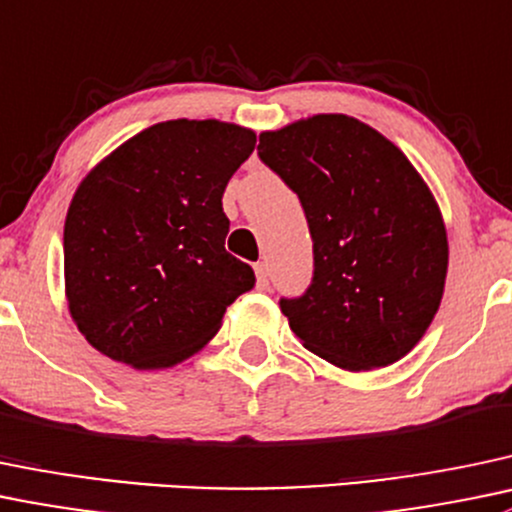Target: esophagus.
<instances>
[{
  "instance_id": "1",
  "label": "esophagus",
  "mask_w": 512,
  "mask_h": 512,
  "mask_svg": "<svg viewBox=\"0 0 512 512\" xmlns=\"http://www.w3.org/2000/svg\"><path fill=\"white\" fill-rule=\"evenodd\" d=\"M255 272H257V287L260 289L270 287V267H267L265 262H257Z\"/></svg>"
}]
</instances>
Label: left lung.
Listing matches in <instances>:
<instances>
[{
	"label": "left lung",
	"instance_id": "8db88e82",
	"mask_svg": "<svg viewBox=\"0 0 512 512\" xmlns=\"http://www.w3.org/2000/svg\"><path fill=\"white\" fill-rule=\"evenodd\" d=\"M257 152L299 196L314 240L309 289L279 299L304 348L351 373L405 358L449 267L441 211L410 159L348 115L262 132Z\"/></svg>",
	"mask_w": 512,
	"mask_h": 512
}]
</instances>
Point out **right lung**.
Segmentation results:
<instances>
[{
	"label": "right lung",
	"mask_w": 512,
	"mask_h": 512,
	"mask_svg": "<svg viewBox=\"0 0 512 512\" xmlns=\"http://www.w3.org/2000/svg\"><path fill=\"white\" fill-rule=\"evenodd\" d=\"M255 132L169 120L134 134L80 181L63 230L71 316L85 341L137 370L174 368L255 287L225 252L223 191Z\"/></svg>",
	"instance_id": "add662e5"
}]
</instances>
